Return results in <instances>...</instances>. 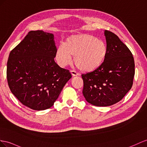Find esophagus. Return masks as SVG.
Listing matches in <instances>:
<instances>
[{"mask_svg":"<svg viewBox=\"0 0 147 147\" xmlns=\"http://www.w3.org/2000/svg\"><path fill=\"white\" fill-rule=\"evenodd\" d=\"M71 74H72L73 76H78V75H79V73H77L76 71H74V70H71Z\"/></svg>","mask_w":147,"mask_h":147,"instance_id":"1","label":"esophagus"}]
</instances>
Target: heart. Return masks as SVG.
Wrapping results in <instances>:
<instances>
[{
	"mask_svg": "<svg viewBox=\"0 0 147 147\" xmlns=\"http://www.w3.org/2000/svg\"><path fill=\"white\" fill-rule=\"evenodd\" d=\"M107 47L104 41L89 34L69 36L65 45L61 44L55 53L58 65L65 67L73 61L78 68L84 73L96 70L103 65L107 55Z\"/></svg>",
	"mask_w": 147,
	"mask_h": 147,
	"instance_id": "1",
	"label": "heart"
}]
</instances>
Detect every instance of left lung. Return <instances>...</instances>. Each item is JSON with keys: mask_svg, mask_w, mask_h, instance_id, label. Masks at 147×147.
<instances>
[{"mask_svg": "<svg viewBox=\"0 0 147 147\" xmlns=\"http://www.w3.org/2000/svg\"><path fill=\"white\" fill-rule=\"evenodd\" d=\"M107 55L98 69L81 75L82 94L87 102L96 106H110L119 102L133 84L134 59L126 45L114 33L104 31Z\"/></svg>", "mask_w": 147, "mask_h": 147, "instance_id": "left-lung-1", "label": "left lung"}]
</instances>
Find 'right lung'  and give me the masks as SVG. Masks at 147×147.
Returning a JSON list of instances; mask_svg holds the SVG:
<instances>
[{
    "label": "right lung",
    "mask_w": 147,
    "mask_h": 147,
    "mask_svg": "<svg viewBox=\"0 0 147 147\" xmlns=\"http://www.w3.org/2000/svg\"><path fill=\"white\" fill-rule=\"evenodd\" d=\"M56 47L53 33L30 31L10 53L7 67L11 92L32 109L43 111L53 106L71 78L69 70L54 60Z\"/></svg>",
    "instance_id": "1"
}]
</instances>
